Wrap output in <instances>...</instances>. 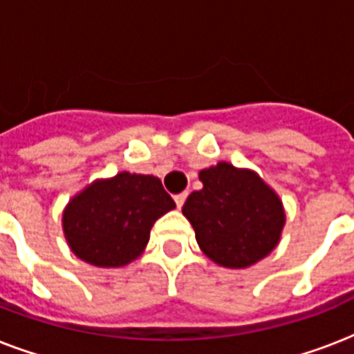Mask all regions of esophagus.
Instances as JSON below:
<instances>
[{"label": "esophagus", "instance_id": "obj_1", "mask_svg": "<svg viewBox=\"0 0 354 354\" xmlns=\"http://www.w3.org/2000/svg\"><path fill=\"white\" fill-rule=\"evenodd\" d=\"M185 198H187V193H180L174 196V202H176L178 207H182V205L185 204Z\"/></svg>", "mask_w": 354, "mask_h": 354}]
</instances>
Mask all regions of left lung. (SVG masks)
I'll return each mask as SVG.
<instances>
[{
    "instance_id": "1",
    "label": "left lung",
    "mask_w": 354,
    "mask_h": 354,
    "mask_svg": "<svg viewBox=\"0 0 354 354\" xmlns=\"http://www.w3.org/2000/svg\"><path fill=\"white\" fill-rule=\"evenodd\" d=\"M204 187L182 207L200 250L224 268L259 263L281 241L286 215L279 194L252 169L218 161L198 172Z\"/></svg>"
}]
</instances>
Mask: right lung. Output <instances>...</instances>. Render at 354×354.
Returning a JSON list of instances; mask_svg holds the SVG:
<instances>
[{
  "mask_svg": "<svg viewBox=\"0 0 354 354\" xmlns=\"http://www.w3.org/2000/svg\"><path fill=\"white\" fill-rule=\"evenodd\" d=\"M174 207L160 178L122 171L91 182L69 200L64 236L80 261L119 268L145 252L154 222Z\"/></svg>",
  "mask_w": 354,
  "mask_h": 354,
  "instance_id": "right-lung-1",
  "label": "right lung"
}]
</instances>
